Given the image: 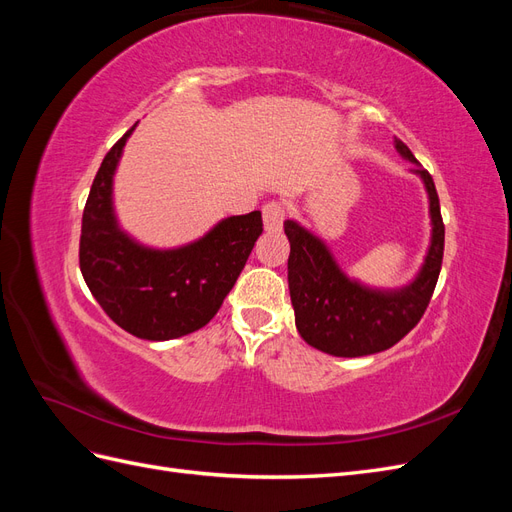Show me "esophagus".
<instances>
[{"label": "esophagus", "instance_id": "obj_1", "mask_svg": "<svg viewBox=\"0 0 512 512\" xmlns=\"http://www.w3.org/2000/svg\"><path fill=\"white\" fill-rule=\"evenodd\" d=\"M284 215H286V211L280 203H267L265 207H262V224H265V230L267 232L282 230Z\"/></svg>", "mask_w": 512, "mask_h": 512}]
</instances>
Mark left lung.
I'll use <instances>...</instances> for the list:
<instances>
[{"mask_svg": "<svg viewBox=\"0 0 512 512\" xmlns=\"http://www.w3.org/2000/svg\"><path fill=\"white\" fill-rule=\"evenodd\" d=\"M395 149L414 164L410 173L423 181L431 220L427 254L408 284L399 288L363 284L339 267L324 239L297 220L284 222L290 241L288 288L294 324L305 342L320 352L354 359L395 346L421 320L436 288L444 254V224L436 185L399 138H395Z\"/></svg>", "mask_w": 512, "mask_h": 512, "instance_id": "1", "label": "left lung"}]
</instances>
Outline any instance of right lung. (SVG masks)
<instances>
[{
	"instance_id": "1",
	"label": "right lung",
	"mask_w": 512,
	"mask_h": 512,
	"mask_svg": "<svg viewBox=\"0 0 512 512\" xmlns=\"http://www.w3.org/2000/svg\"><path fill=\"white\" fill-rule=\"evenodd\" d=\"M134 126L106 153L91 185L81 228V273L94 299L134 337L166 342L203 329L235 286L256 239L260 211L230 215L203 237L151 247L119 224L113 183Z\"/></svg>"
}]
</instances>
